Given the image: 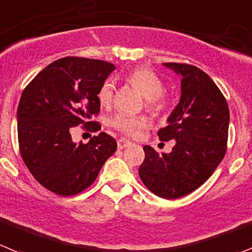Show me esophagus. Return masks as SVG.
<instances>
[{
    "instance_id": "34e87169",
    "label": "esophagus",
    "mask_w": 252,
    "mask_h": 252,
    "mask_svg": "<svg viewBox=\"0 0 252 252\" xmlns=\"http://www.w3.org/2000/svg\"><path fill=\"white\" fill-rule=\"evenodd\" d=\"M130 145H132V142H130L128 140H126V138H119V141H117V147H119L120 150L126 149V147H128Z\"/></svg>"
}]
</instances>
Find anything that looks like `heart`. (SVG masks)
<instances>
[{"label":"heart","mask_w":252,"mask_h":252,"mask_svg":"<svg viewBox=\"0 0 252 252\" xmlns=\"http://www.w3.org/2000/svg\"><path fill=\"white\" fill-rule=\"evenodd\" d=\"M127 80L146 97V105L150 110L158 111L163 108V106L166 105V97L162 92L163 82L158 73H155L149 68L140 67L128 73ZM114 82L111 80L105 81L98 90V102L102 106L110 105L114 98ZM111 125L124 135L136 137L147 126V120L144 117L120 114L112 119Z\"/></svg>","instance_id":"heart-1"}]
</instances>
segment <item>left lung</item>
<instances>
[{"instance_id":"8db88e82","label":"left lung","mask_w":252,"mask_h":252,"mask_svg":"<svg viewBox=\"0 0 252 252\" xmlns=\"http://www.w3.org/2000/svg\"><path fill=\"white\" fill-rule=\"evenodd\" d=\"M181 76V97L158 132L162 141L175 140L170 154L145 146L138 168L144 185L162 198H179L198 189L226 154L230 111L220 89L200 68L186 63H163Z\"/></svg>"}]
</instances>
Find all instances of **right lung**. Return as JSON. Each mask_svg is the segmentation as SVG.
Listing matches in <instances>:
<instances>
[{"label":"right lung","instance_id":"1","mask_svg":"<svg viewBox=\"0 0 252 252\" xmlns=\"http://www.w3.org/2000/svg\"><path fill=\"white\" fill-rule=\"evenodd\" d=\"M115 66L101 60L63 57L43 68L22 92L17 108L20 152L32 176L61 196L82 192L94 184L117 144L105 132L87 144H75L71 127L84 125L100 112L97 94Z\"/></svg>","mask_w":252,"mask_h":252}]
</instances>
